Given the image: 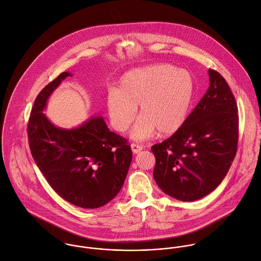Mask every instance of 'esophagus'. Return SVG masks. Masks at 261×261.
I'll list each match as a JSON object with an SVG mask.
<instances>
[{
    "mask_svg": "<svg viewBox=\"0 0 261 261\" xmlns=\"http://www.w3.org/2000/svg\"><path fill=\"white\" fill-rule=\"evenodd\" d=\"M131 149H132L133 153H138L143 149V146L139 145V144H136V143H132L131 144Z\"/></svg>",
    "mask_w": 261,
    "mask_h": 261,
    "instance_id": "34e87169",
    "label": "esophagus"
}]
</instances>
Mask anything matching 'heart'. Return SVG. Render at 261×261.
Wrapping results in <instances>:
<instances>
[{"label":"heart","mask_w":261,"mask_h":261,"mask_svg":"<svg viewBox=\"0 0 261 261\" xmlns=\"http://www.w3.org/2000/svg\"><path fill=\"white\" fill-rule=\"evenodd\" d=\"M194 92L193 77L185 69L154 64L126 72L116 91L106 98L110 123L125 132L134 121L137 106L141 116L130 132L131 138L144 140L157 130L164 135L176 132L185 123Z\"/></svg>","instance_id":"1"}]
</instances>
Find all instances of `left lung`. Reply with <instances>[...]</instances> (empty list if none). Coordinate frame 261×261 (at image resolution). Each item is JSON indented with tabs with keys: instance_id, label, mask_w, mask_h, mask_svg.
Listing matches in <instances>:
<instances>
[{
	"instance_id": "obj_1",
	"label": "left lung",
	"mask_w": 261,
	"mask_h": 261,
	"mask_svg": "<svg viewBox=\"0 0 261 261\" xmlns=\"http://www.w3.org/2000/svg\"><path fill=\"white\" fill-rule=\"evenodd\" d=\"M210 87L182 126L151 150L153 176L166 195L193 202L212 193L226 176L238 144V109L225 79L208 69Z\"/></svg>"
}]
</instances>
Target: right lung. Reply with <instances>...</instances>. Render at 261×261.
Instances as JSON below:
<instances>
[{
	"label": "right lung",
	"mask_w": 261,
	"mask_h": 261,
	"mask_svg": "<svg viewBox=\"0 0 261 261\" xmlns=\"http://www.w3.org/2000/svg\"><path fill=\"white\" fill-rule=\"evenodd\" d=\"M64 71L37 96L27 132L31 154L53 190L68 203L85 208H100L120 192L132 160L125 138L109 130L101 116L77 128L55 127L42 113Z\"/></svg>",
	"instance_id": "1"
}]
</instances>
